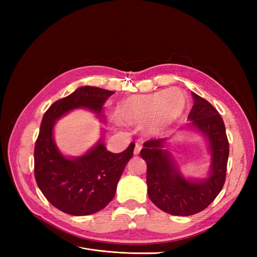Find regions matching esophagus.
<instances>
[{"label": "esophagus", "mask_w": 257, "mask_h": 257, "mask_svg": "<svg viewBox=\"0 0 257 257\" xmlns=\"http://www.w3.org/2000/svg\"><path fill=\"white\" fill-rule=\"evenodd\" d=\"M141 149H142L141 145L136 144V145H135V148H134V155H138L139 152H141Z\"/></svg>", "instance_id": "obj_1"}]
</instances>
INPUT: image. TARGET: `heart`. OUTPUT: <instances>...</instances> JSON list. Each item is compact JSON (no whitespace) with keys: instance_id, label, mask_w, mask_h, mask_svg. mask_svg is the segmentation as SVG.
Masks as SVG:
<instances>
[{"instance_id":"1","label":"heart","mask_w":257,"mask_h":257,"mask_svg":"<svg viewBox=\"0 0 257 257\" xmlns=\"http://www.w3.org/2000/svg\"><path fill=\"white\" fill-rule=\"evenodd\" d=\"M188 107L184 93L179 89L134 95L116 107L115 115L125 125L141 126L151 137L160 136L180 119Z\"/></svg>"}]
</instances>
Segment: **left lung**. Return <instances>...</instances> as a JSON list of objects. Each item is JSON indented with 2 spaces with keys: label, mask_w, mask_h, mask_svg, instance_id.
Instances as JSON below:
<instances>
[{
  "label": "left lung",
  "mask_w": 257,
  "mask_h": 257,
  "mask_svg": "<svg viewBox=\"0 0 257 257\" xmlns=\"http://www.w3.org/2000/svg\"><path fill=\"white\" fill-rule=\"evenodd\" d=\"M194 105L188 116L190 125L208 138L211 166L205 180H186L167 150V139L144 143L141 157L147 163L148 195L152 203L169 214L188 216L206 209L221 192L229 154L226 130L221 114L208 100L192 92Z\"/></svg>",
  "instance_id": "left-lung-1"
}]
</instances>
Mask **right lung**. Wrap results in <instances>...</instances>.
Wrapping results in <instances>:
<instances>
[{
	"label": "right lung",
	"mask_w": 257,
	"mask_h": 257,
	"mask_svg": "<svg viewBox=\"0 0 257 257\" xmlns=\"http://www.w3.org/2000/svg\"><path fill=\"white\" fill-rule=\"evenodd\" d=\"M113 93L85 85L54 102L43 116L34 149L35 180L44 196L62 212L80 216L105 208L114 197L119 179L133 157V143L123 152L112 153L99 142L81 157L66 158L53 141L54 123L62 115L80 107L100 113Z\"/></svg>",
	"instance_id": "right-lung-1"
}]
</instances>
